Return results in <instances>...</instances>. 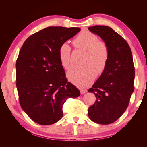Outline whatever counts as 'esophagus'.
<instances>
[{
	"instance_id": "obj_1",
	"label": "esophagus",
	"mask_w": 147,
	"mask_h": 147,
	"mask_svg": "<svg viewBox=\"0 0 147 147\" xmlns=\"http://www.w3.org/2000/svg\"><path fill=\"white\" fill-rule=\"evenodd\" d=\"M80 91L81 94H85V93L87 92V90H84V89H83V88H80Z\"/></svg>"
}]
</instances>
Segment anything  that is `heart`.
Returning a JSON list of instances; mask_svg holds the SVG:
<instances>
[{
    "mask_svg": "<svg viewBox=\"0 0 147 147\" xmlns=\"http://www.w3.org/2000/svg\"><path fill=\"white\" fill-rule=\"evenodd\" d=\"M77 48L86 51L83 69H74L67 74L69 80L80 88L88 87L93 83L97 75L104 73L109 59V48L105 42L91 31L84 29L73 42ZM61 65L67 70L72 67L71 48L67 43L61 44L58 51Z\"/></svg>",
    "mask_w": 147,
    "mask_h": 147,
    "instance_id": "heart-1",
    "label": "heart"
}]
</instances>
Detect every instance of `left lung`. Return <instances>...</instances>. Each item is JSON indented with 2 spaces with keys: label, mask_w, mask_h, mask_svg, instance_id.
<instances>
[{
  "label": "left lung",
  "mask_w": 147,
  "mask_h": 147,
  "mask_svg": "<svg viewBox=\"0 0 147 147\" xmlns=\"http://www.w3.org/2000/svg\"><path fill=\"white\" fill-rule=\"evenodd\" d=\"M88 29L107 44L110 53L104 73L88 90L96 97L88 109V116L96 123L109 124L125 112L134 90L132 52L125 40L109 26H94Z\"/></svg>",
  "instance_id": "obj_1"
}]
</instances>
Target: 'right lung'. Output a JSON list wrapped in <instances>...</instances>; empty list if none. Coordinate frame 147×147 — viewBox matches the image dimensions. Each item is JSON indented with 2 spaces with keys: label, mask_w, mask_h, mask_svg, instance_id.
<instances>
[{
  "label": "right lung",
  "mask_w": 147,
  "mask_h": 147,
  "mask_svg": "<svg viewBox=\"0 0 147 147\" xmlns=\"http://www.w3.org/2000/svg\"><path fill=\"white\" fill-rule=\"evenodd\" d=\"M79 28L48 27L30 35L16 62V81L22 109L34 121L50 125L63 115V106L80 92L65 77L58 51Z\"/></svg>",
  "instance_id": "add662e5"
}]
</instances>
